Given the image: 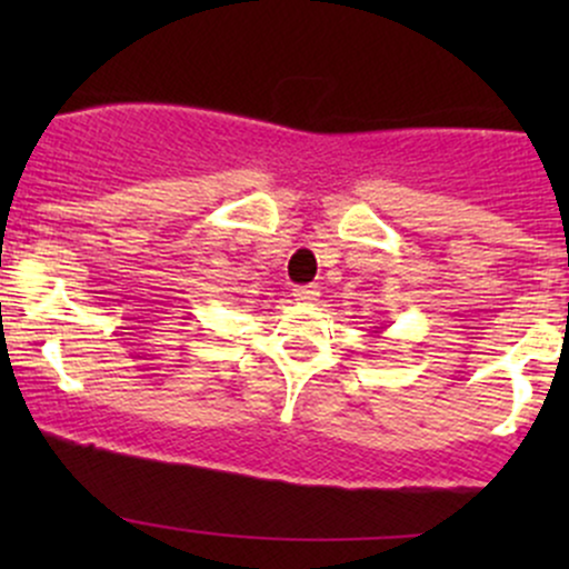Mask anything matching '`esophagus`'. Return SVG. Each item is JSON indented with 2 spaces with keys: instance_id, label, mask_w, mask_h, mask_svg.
Listing matches in <instances>:
<instances>
[{
  "instance_id": "1",
  "label": "esophagus",
  "mask_w": 569,
  "mask_h": 569,
  "mask_svg": "<svg viewBox=\"0 0 569 569\" xmlns=\"http://www.w3.org/2000/svg\"><path fill=\"white\" fill-rule=\"evenodd\" d=\"M293 299L302 305H312L318 299V286H297L293 289Z\"/></svg>"
}]
</instances>
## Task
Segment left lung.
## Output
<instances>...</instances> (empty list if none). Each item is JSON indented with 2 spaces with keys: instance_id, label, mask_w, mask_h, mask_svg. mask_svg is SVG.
Instances as JSON below:
<instances>
[{
  "instance_id": "left-lung-1",
  "label": "left lung",
  "mask_w": 569,
  "mask_h": 569,
  "mask_svg": "<svg viewBox=\"0 0 569 569\" xmlns=\"http://www.w3.org/2000/svg\"><path fill=\"white\" fill-rule=\"evenodd\" d=\"M375 335H377V331H375Z\"/></svg>"
}]
</instances>
